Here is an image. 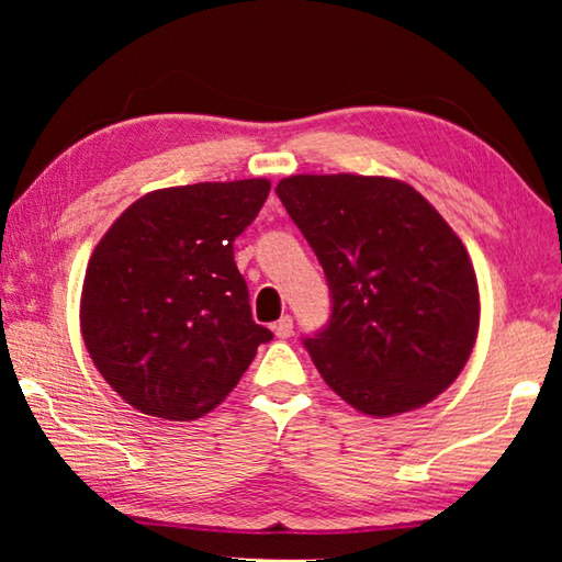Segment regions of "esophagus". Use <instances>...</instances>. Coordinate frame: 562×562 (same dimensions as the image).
Wrapping results in <instances>:
<instances>
[{
    "label": "esophagus",
    "instance_id": "obj_1",
    "mask_svg": "<svg viewBox=\"0 0 562 562\" xmlns=\"http://www.w3.org/2000/svg\"><path fill=\"white\" fill-rule=\"evenodd\" d=\"M274 335H278L280 339H290L292 337V329H294V325H292V317L290 315H284V317H280L278 322H274Z\"/></svg>",
    "mask_w": 562,
    "mask_h": 562
}]
</instances>
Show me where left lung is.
I'll return each mask as SVG.
<instances>
[{
	"label": "left lung",
	"mask_w": 562,
	"mask_h": 562,
	"mask_svg": "<svg viewBox=\"0 0 562 562\" xmlns=\"http://www.w3.org/2000/svg\"><path fill=\"white\" fill-rule=\"evenodd\" d=\"M274 193L329 284V322L302 345L331 392L394 416L449 389L479 335V284L436 207L379 176H292Z\"/></svg>",
	"instance_id": "obj_1"
}]
</instances>
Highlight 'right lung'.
I'll list each match as a JSON object with an SVG mask.
<instances>
[{"mask_svg":"<svg viewBox=\"0 0 562 562\" xmlns=\"http://www.w3.org/2000/svg\"><path fill=\"white\" fill-rule=\"evenodd\" d=\"M268 193L265 178L154 190L101 237L83 280L81 335L133 408L201 418L272 339L255 325L233 252Z\"/></svg>","mask_w":562,"mask_h":562,"instance_id":"add662e5","label":"right lung"}]
</instances>
